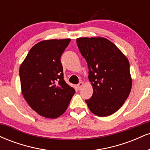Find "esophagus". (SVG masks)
<instances>
[{"label": "esophagus", "mask_w": 150, "mask_h": 150, "mask_svg": "<svg viewBox=\"0 0 150 150\" xmlns=\"http://www.w3.org/2000/svg\"><path fill=\"white\" fill-rule=\"evenodd\" d=\"M83 85H84L83 82H80V83H79L78 85H77V89H78L79 90H80V89H82V86H83Z\"/></svg>", "instance_id": "34e87169"}]
</instances>
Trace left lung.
I'll list each match as a JSON object with an SVG mask.
<instances>
[{
    "instance_id": "1",
    "label": "left lung",
    "mask_w": 150,
    "mask_h": 150,
    "mask_svg": "<svg viewBox=\"0 0 150 150\" xmlns=\"http://www.w3.org/2000/svg\"><path fill=\"white\" fill-rule=\"evenodd\" d=\"M76 42L88 65L93 87L92 97L86 103L96 116H110L123 106L131 90L128 58L106 38L81 37Z\"/></svg>"
}]
</instances>
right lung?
<instances>
[{"mask_svg":"<svg viewBox=\"0 0 150 150\" xmlns=\"http://www.w3.org/2000/svg\"><path fill=\"white\" fill-rule=\"evenodd\" d=\"M70 42V39H64L37 43L20 67L23 97L34 111L45 118L61 116L75 93L63 79L61 62Z\"/></svg>","mask_w":150,"mask_h":150,"instance_id":"obj_1","label":"right lung"}]
</instances>
